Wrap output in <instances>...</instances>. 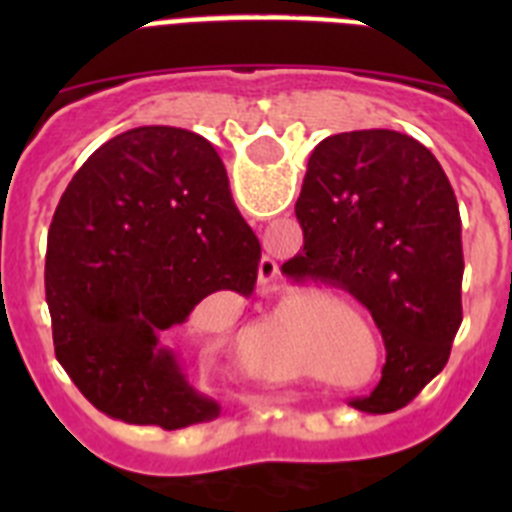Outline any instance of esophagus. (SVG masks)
<instances>
[{
    "label": "esophagus",
    "mask_w": 512,
    "mask_h": 512,
    "mask_svg": "<svg viewBox=\"0 0 512 512\" xmlns=\"http://www.w3.org/2000/svg\"><path fill=\"white\" fill-rule=\"evenodd\" d=\"M274 274H277V261H274V256L264 253L259 261V277L264 279V282H271V279H274Z\"/></svg>",
    "instance_id": "esophagus-1"
}]
</instances>
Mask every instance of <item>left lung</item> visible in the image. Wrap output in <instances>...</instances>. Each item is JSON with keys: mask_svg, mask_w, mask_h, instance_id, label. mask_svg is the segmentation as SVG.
<instances>
[{"mask_svg": "<svg viewBox=\"0 0 512 512\" xmlns=\"http://www.w3.org/2000/svg\"><path fill=\"white\" fill-rule=\"evenodd\" d=\"M297 220L295 282L354 295L382 330L387 361L361 413L405 408L441 372L461 325V217L431 151L397 130L330 135L312 151Z\"/></svg>", "mask_w": 512, "mask_h": 512, "instance_id": "obj_1", "label": "left lung"}]
</instances>
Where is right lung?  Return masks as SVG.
Segmentation results:
<instances>
[{
	"mask_svg": "<svg viewBox=\"0 0 512 512\" xmlns=\"http://www.w3.org/2000/svg\"><path fill=\"white\" fill-rule=\"evenodd\" d=\"M259 259L210 140L169 125L117 135L76 171L48 230L56 359L110 418L164 431L217 418L166 341L212 292L251 295Z\"/></svg>",
	"mask_w": 512,
	"mask_h": 512,
	"instance_id": "obj_1",
	"label": "right lung"
}]
</instances>
